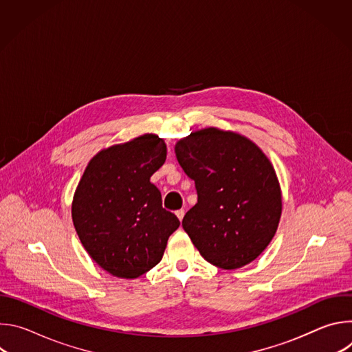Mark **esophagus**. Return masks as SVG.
<instances>
[{"label":"esophagus","mask_w":352,"mask_h":352,"mask_svg":"<svg viewBox=\"0 0 352 352\" xmlns=\"http://www.w3.org/2000/svg\"><path fill=\"white\" fill-rule=\"evenodd\" d=\"M175 214H177V217L179 219V221H182V219H184V216H185V210H184V209H179V210L175 212Z\"/></svg>","instance_id":"1"}]
</instances>
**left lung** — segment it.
<instances>
[{"label":"left lung","mask_w":352,"mask_h":352,"mask_svg":"<svg viewBox=\"0 0 352 352\" xmlns=\"http://www.w3.org/2000/svg\"><path fill=\"white\" fill-rule=\"evenodd\" d=\"M197 204L182 227L209 263L239 269L273 239L281 217V189L262 150L248 138L217 128L192 132L175 144Z\"/></svg>","instance_id":"1"}]
</instances>
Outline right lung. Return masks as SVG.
Segmentation results:
<instances>
[{"label":"right lung","mask_w":352,"mask_h":352,"mask_svg":"<svg viewBox=\"0 0 352 352\" xmlns=\"http://www.w3.org/2000/svg\"><path fill=\"white\" fill-rule=\"evenodd\" d=\"M167 146L153 133L98 152L87 164L72 202V221L90 258L110 274L136 278L163 258L179 227L150 182Z\"/></svg>","instance_id":"add662e5"}]
</instances>
